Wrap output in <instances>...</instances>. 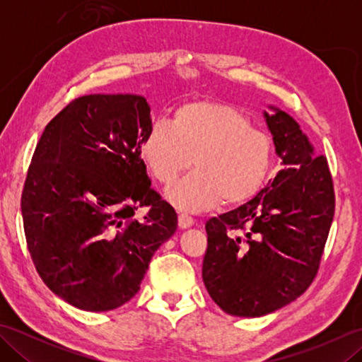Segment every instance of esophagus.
<instances>
[{"label": "esophagus", "instance_id": "1", "mask_svg": "<svg viewBox=\"0 0 362 362\" xmlns=\"http://www.w3.org/2000/svg\"><path fill=\"white\" fill-rule=\"evenodd\" d=\"M194 224V219L191 218V216H188L187 213H180L179 214V227L180 228H188V227H191Z\"/></svg>", "mask_w": 362, "mask_h": 362}]
</instances>
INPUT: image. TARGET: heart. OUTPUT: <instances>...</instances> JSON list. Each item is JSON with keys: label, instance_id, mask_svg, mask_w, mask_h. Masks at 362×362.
<instances>
[{"label": "heart", "instance_id": "heart-1", "mask_svg": "<svg viewBox=\"0 0 362 362\" xmlns=\"http://www.w3.org/2000/svg\"><path fill=\"white\" fill-rule=\"evenodd\" d=\"M173 124L156 121L143 136L141 157L163 185L193 165L196 171L168 191L177 209L205 211L255 196L271 171V136L232 105L197 101L180 105Z\"/></svg>", "mask_w": 362, "mask_h": 362}]
</instances>
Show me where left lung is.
<instances>
[{
    "label": "left lung",
    "mask_w": 362,
    "mask_h": 362,
    "mask_svg": "<svg viewBox=\"0 0 362 362\" xmlns=\"http://www.w3.org/2000/svg\"><path fill=\"white\" fill-rule=\"evenodd\" d=\"M274 112L264 118L284 168L249 202L205 224L202 279L232 316H266L302 296L317 275L334 216L327 158L286 112Z\"/></svg>",
    "instance_id": "8db88e82"
}]
</instances>
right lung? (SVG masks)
I'll return each mask as SVG.
<instances>
[{
    "label": "right lung",
    "instance_id": "1",
    "mask_svg": "<svg viewBox=\"0 0 362 362\" xmlns=\"http://www.w3.org/2000/svg\"><path fill=\"white\" fill-rule=\"evenodd\" d=\"M151 109L136 95L76 98L45 127L21 194L26 243L38 275L65 302L109 311L138 291L177 213L141 158ZM140 206L148 213L133 218Z\"/></svg>",
    "mask_w": 362,
    "mask_h": 362
}]
</instances>
